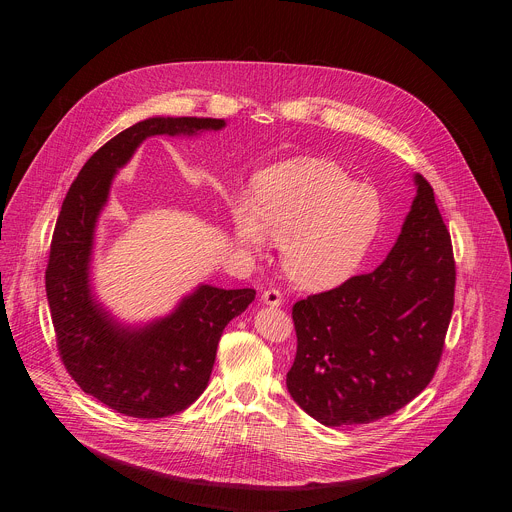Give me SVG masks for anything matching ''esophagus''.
Segmentation results:
<instances>
[{
	"label": "esophagus",
	"instance_id": "esophagus-1",
	"mask_svg": "<svg viewBox=\"0 0 512 512\" xmlns=\"http://www.w3.org/2000/svg\"><path fill=\"white\" fill-rule=\"evenodd\" d=\"M261 300H263L265 306H271V308H277V306L283 304V296H281L279 289H267V291H263Z\"/></svg>",
	"mask_w": 512,
	"mask_h": 512
}]
</instances>
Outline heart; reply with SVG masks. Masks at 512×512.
<instances>
[{"mask_svg": "<svg viewBox=\"0 0 512 512\" xmlns=\"http://www.w3.org/2000/svg\"><path fill=\"white\" fill-rule=\"evenodd\" d=\"M383 208L375 190L358 186L342 168L298 158L261 172L253 200L231 204L239 247L261 253L267 239L281 245L287 277L304 289H330L350 279L371 253Z\"/></svg>", "mask_w": 512, "mask_h": 512, "instance_id": "1", "label": "heart"}]
</instances>
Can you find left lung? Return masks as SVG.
<instances>
[{
    "mask_svg": "<svg viewBox=\"0 0 512 512\" xmlns=\"http://www.w3.org/2000/svg\"><path fill=\"white\" fill-rule=\"evenodd\" d=\"M401 233L371 273L294 306L296 360L287 391L328 427L371 423L433 379L454 310L456 265L433 188L413 176Z\"/></svg>",
    "mask_w": 512,
    "mask_h": 512,
    "instance_id": "1",
    "label": "left lung"
}]
</instances>
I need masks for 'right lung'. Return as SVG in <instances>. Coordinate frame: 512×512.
Masks as SVG:
<instances>
[{
	"mask_svg": "<svg viewBox=\"0 0 512 512\" xmlns=\"http://www.w3.org/2000/svg\"><path fill=\"white\" fill-rule=\"evenodd\" d=\"M225 125V119L212 117L143 119L89 158L62 202L46 269L58 352L77 385L117 413L158 419L196 401L208 385L225 326L255 300L249 287L200 283L170 314L125 324L93 291L95 233L115 174L148 137H196Z\"/></svg>",
	"mask_w": 512,
	"mask_h": 512,
	"instance_id": "add662e5",
	"label": "right lung"
}]
</instances>
